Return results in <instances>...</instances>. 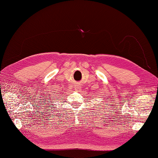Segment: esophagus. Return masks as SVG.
<instances>
[{"mask_svg": "<svg viewBox=\"0 0 158 158\" xmlns=\"http://www.w3.org/2000/svg\"><path fill=\"white\" fill-rule=\"evenodd\" d=\"M81 87L80 85H79V84H77V85L75 86V90L76 91H79L81 89Z\"/></svg>", "mask_w": 158, "mask_h": 158, "instance_id": "1", "label": "esophagus"}]
</instances>
